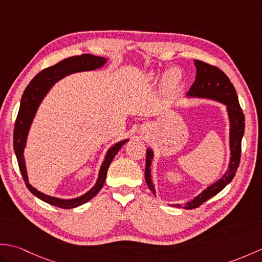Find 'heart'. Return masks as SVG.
<instances>
[{"label": "heart", "instance_id": "heart-1", "mask_svg": "<svg viewBox=\"0 0 262 262\" xmlns=\"http://www.w3.org/2000/svg\"><path fill=\"white\" fill-rule=\"evenodd\" d=\"M151 77L153 76L149 75V79H151ZM180 82H181V74L179 73V71L176 69H171L166 72L163 76L162 88L165 92H173L178 88H179Z\"/></svg>", "mask_w": 262, "mask_h": 262}]
</instances>
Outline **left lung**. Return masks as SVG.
<instances>
[{"label":"left lung","mask_w":262,"mask_h":262,"mask_svg":"<svg viewBox=\"0 0 262 262\" xmlns=\"http://www.w3.org/2000/svg\"><path fill=\"white\" fill-rule=\"evenodd\" d=\"M196 66V79L193 84L186 93V98H199V99H208L214 101L223 103L226 107L227 117L230 121V162L225 173L222 176L219 180L211 183L206 189L200 192L198 196L192 200H189L185 205L176 204L172 205L173 207L193 209L198 206L204 204L215 194L229 185L234 178L238 163L241 158V142L244 134V115L238 103V98L234 86L231 83L230 79L225 75L223 71L211 66L202 60L194 59L193 62ZM154 158V152L151 147L146 149V166H145V180L147 187L155 194V187L153 185L151 178V165Z\"/></svg>","instance_id":"left-lung-1"}]
</instances>
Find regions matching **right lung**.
Instances as JSON below:
<instances>
[{
    "label": "right lung",
    "instance_id": "1",
    "mask_svg": "<svg viewBox=\"0 0 262 262\" xmlns=\"http://www.w3.org/2000/svg\"><path fill=\"white\" fill-rule=\"evenodd\" d=\"M105 63H107V58L94 56V55L91 54H83L80 55V56L65 58L63 60H60L59 63L55 64L54 66H51V68H47L41 71L40 73H38L33 77V80L29 83V85L27 86L24 92V96L21 98L20 109L18 117H16L13 134V148L15 152V157L16 160H18L21 174L24 177L27 188L29 189L30 192L32 194H35L37 198L41 199L42 202H45L49 205L56 206V207L59 208L70 209L77 207V206H81L88 203L89 200H91L100 190H101L105 177H107L108 168L111 161L114 160L116 154L119 152V149L122 147V145L129 141V138L119 141L108 149L107 153L104 155L103 162L101 166H100L98 179L96 183H94V186L90 190L85 192L84 194H82V196L72 199H60L57 197L48 196V194L37 190L35 187H32L29 183L24 152L27 145L28 134H29L30 127L33 118H35L36 116L39 104L41 103L43 98L46 97V94L54 86L55 83H57L59 80L64 79L65 76L73 73H79V72L96 71L98 69H101Z\"/></svg>",
    "mask_w": 262,
    "mask_h": 262
}]
</instances>
